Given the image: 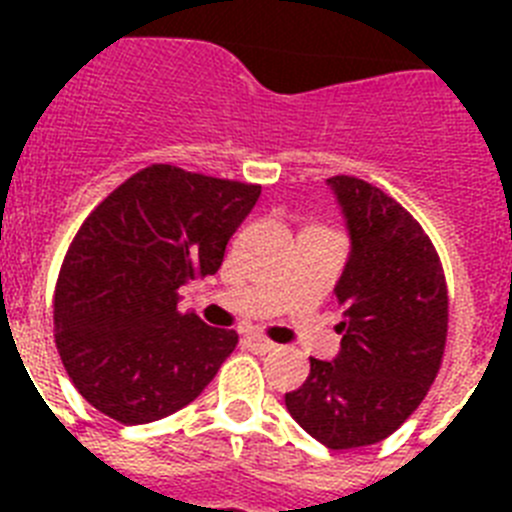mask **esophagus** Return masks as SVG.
Returning a JSON list of instances; mask_svg holds the SVG:
<instances>
[{"label":"esophagus","mask_w":512,"mask_h":512,"mask_svg":"<svg viewBox=\"0 0 512 512\" xmlns=\"http://www.w3.org/2000/svg\"><path fill=\"white\" fill-rule=\"evenodd\" d=\"M243 346L251 348V351H256V354H269V351H274L277 348V343L266 341L264 336H256V333H251V336L243 338Z\"/></svg>","instance_id":"esophagus-1"}]
</instances>
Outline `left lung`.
Wrapping results in <instances>:
<instances>
[{"label":"left lung","instance_id":"left-lung-1","mask_svg":"<svg viewBox=\"0 0 512 512\" xmlns=\"http://www.w3.org/2000/svg\"><path fill=\"white\" fill-rule=\"evenodd\" d=\"M351 253L336 284L341 351L310 359L287 392L289 415L328 449L379 443L413 415L438 374L449 295L431 238L390 194L356 176H330Z\"/></svg>","mask_w":512,"mask_h":512}]
</instances>
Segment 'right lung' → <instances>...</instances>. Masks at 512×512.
Wrapping results in <instances>:
<instances>
[{
  "label": "right lung",
  "instance_id": "1",
  "mask_svg": "<svg viewBox=\"0 0 512 512\" xmlns=\"http://www.w3.org/2000/svg\"><path fill=\"white\" fill-rule=\"evenodd\" d=\"M259 184L153 164L81 223L53 297L56 346L79 395L122 425L200 397L238 333L179 312V287L215 274Z\"/></svg>",
  "mask_w": 512,
  "mask_h": 512
}]
</instances>
